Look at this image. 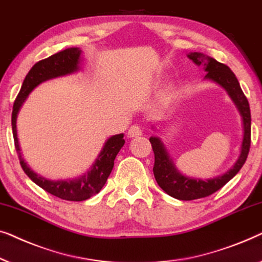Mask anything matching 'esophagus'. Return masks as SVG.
<instances>
[{
    "label": "esophagus",
    "mask_w": 262,
    "mask_h": 262,
    "mask_svg": "<svg viewBox=\"0 0 262 262\" xmlns=\"http://www.w3.org/2000/svg\"><path fill=\"white\" fill-rule=\"evenodd\" d=\"M142 135V129L140 126H136V124H133V126L128 129V136L129 138H136V136Z\"/></svg>",
    "instance_id": "1"
}]
</instances>
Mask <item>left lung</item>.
<instances>
[{
    "label": "left lung",
    "mask_w": 262,
    "mask_h": 262,
    "mask_svg": "<svg viewBox=\"0 0 262 262\" xmlns=\"http://www.w3.org/2000/svg\"><path fill=\"white\" fill-rule=\"evenodd\" d=\"M187 57L196 65L204 66L206 72L205 79L213 80V82L220 84L227 91L229 97L233 99V102L235 103L242 117L243 140L240 157H238L234 166L222 176L203 180L198 178H190V177H185L182 173H179L174 164H173L172 159L169 158L168 153L166 152V149H165L164 143L160 141V139L156 138V136L149 138L154 152L153 173L158 185L169 196L180 201H192L198 200V198H204L219 191L231 178H234L243 165H245L250 147L249 103L245 94H243L240 83H238L237 78L235 77L234 72L227 65L215 60L211 57L205 56L203 53L192 52L187 54Z\"/></svg>",
    "instance_id": "obj_1"
}]
</instances>
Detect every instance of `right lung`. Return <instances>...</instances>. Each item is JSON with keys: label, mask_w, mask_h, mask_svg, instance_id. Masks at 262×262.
Instances as JSON below:
<instances>
[{"label": "right lung", "mask_w": 262, "mask_h": 262, "mask_svg": "<svg viewBox=\"0 0 262 262\" xmlns=\"http://www.w3.org/2000/svg\"><path fill=\"white\" fill-rule=\"evenodd\" d=\"M82 51L77 47H71L60 51L53 56L46 59H42L36 62L26 76L22 83L21 90L14 102L13 113H12V129L14 136V143H15V149L19 157L20 165L26 174L34 182L36 185L41 187L53 196L65 201L80 202L85 201L88 198L95 196L99 191L108 179L112 169L114 167V160L124 145L123 134L114 135L106 140L104 146L98 154L97 159L91 168L84 176H80L76 179L68 180H49L42 178L32 171L25 163L24 158L21 156V150L19 146V140H17L16 133V117L26 98L31 94V91L38 86L40 83L45 80L56 78V77L70 75L79 70V60Z\"/></svg>", "instance_id": "add662e5"}]
</instances>
